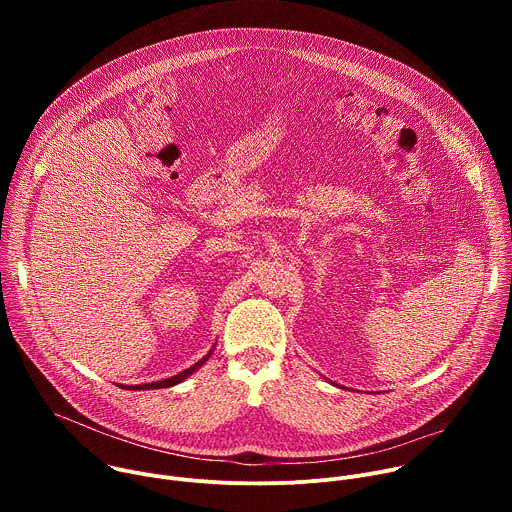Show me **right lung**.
I'll return each mask as SVG.
<instances>
[{"mask_svg":"<svg viewBox=\"0 0 512 512\" xmlns=\"http://www.w3.org/2000/svg\"><path fill=\"white\" fill-rule=\"evenodd\" d=\"M216 346V344H214ZM214 346L200 358V360H196L192 367H188V369H184V371H180V373H176V375H172V377H166V379H160V381H152V383H141V385H131V389H166V387H174V385H178V383H182L184 379H188L192 373H196L202 364L210 358V354H212V350H214ZM125 387H129V385H125Z\"/></svg>","mask_w":512,"mask_h":512,"instance_id":"add662e5","label":"right lung"}]
</instances>
